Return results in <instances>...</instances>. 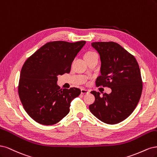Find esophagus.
<instances>
[{
  "instance_id": "34e87169",
  "label": "esophagus",
  "mask_w": 157,
  "mask_h": 157,
  "mask_svg": "<svg viewBox=\"0 0 157 157\" xmlns=\"http://www.w3.org/2000/svg\"><path fill=\"white\" fill-rule=\"evenodd\" d=\"M81 93H82V94H88L89 93V91L87 89H81Z\"/></svg>"
}]
</instances>
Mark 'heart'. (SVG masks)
<instances>
[{
    "mask_svg": "<svg viewBox=\"0 0 157 157\" xmlns=\"http://www.w3.org/2000/svg\"><path fill=\"white\" fill-rule=\"evenodd\" d=\"M94 54H97V53H96L94 52H88L87 53H85V55H94Z\"/></svg>",
    "mask_w": 157,
    "mask_h": 157,
    "instance_id": "b5f03b06",
    "label": "heart"
}]
</instances>
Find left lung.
<instances>
[{"instance_id": "obj_1", "label": "left lung", "mask_w": 157, "mask_h": 157, "mask_svg": "<svg viewBox=\"0 0 157 157\" xmlns=\"http://www.w3.org/2000/svg\"><path fill=\"white\" fill-rule=\"evenodd\" d=\"M91 45L101 61V75L96 85L108 87L112 93L101 97L99 92H90L95 101L89 105L90 112L104 123H119L133 112L141 97L143 85L138 63L117 43L99 42Z\"/></svg>"}]
</instances>
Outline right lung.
I'll return each mask as SVG.
<instances>
[{
    "label": "right lung",
    "instance_id": "add662e5",
    "mask_svg": "<svg viewBox=\"0 0 157 157\" xmlns=\"http://www.w3.org/2000/svg\"><path fill=\"white\" fill-rule=\"evenodd\" d=\"M85 41L48 42L24 63L18 86L19 98L33 119L44 125L56 124L70 112L72 100L79 89H62L57 76L69 73L71 64Z\"/></svg>",
    "mask_w": 157,
    "mask_h": 157
}]
</instances>
